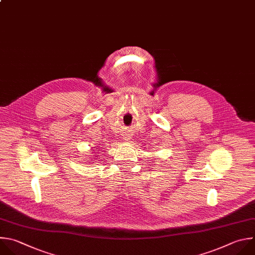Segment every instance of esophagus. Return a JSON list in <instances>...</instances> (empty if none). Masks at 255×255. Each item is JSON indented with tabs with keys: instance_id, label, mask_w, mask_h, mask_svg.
<instances>
[{
	"instance_id": "1",
	"label": "esophagus",
	"mask_w": 255,
	"mask_h": 255,
	"mask_svg": "<svg viewBox=\"0 0 255 255\" xmlns=\"http://www.w3.org/2000/svg\"><path fill=\"white\" fill-rule=\"evenodd\" d=\"M128 137H126V140H128Z\"/></svg>"
}]
</instances>
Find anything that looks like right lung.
I'll return each mask as SVG.
<instances>
[{"label": "right lung", "mask_w": 255, "mask_h": 255, "mask_svg": "<svg viewBox=\"0 0 255 255\" xmlns=\"http://www.w3.org/2000/svg\"><path fill=\"white\" fill-rule=\"evenodd\" d=\"M95 150H99V147H98V148H95ZM96 152H97V151H93V154H96ZM97 157H98V155H93L91 159H93V158H94V160H96V158H97ZM90 161H92V160H90Z\"/></svg>", "instance_id": "obj_1"}]
</instances>
